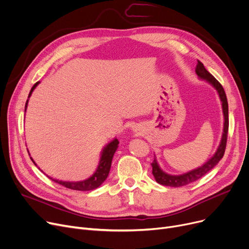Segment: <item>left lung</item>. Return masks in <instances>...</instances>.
<instances>
[{
    "label": "left lung",
    "instance_id": "1",
    "mask_svg": "<svg viewBox=\"0 0 249 249\" xmlns=\"http://www.w3.org/2000/svg\"><path fill=\"white\" fill-rule=\"evenodd\" d=\"M196 73L198 74L200 78L206 80L207 82L210 83L218 91L220 100L222 102V109H223L224 114V129H223V135H222L220 145L215 152L213 158L209 160L204 165L194 169L187 174L180 175V176H172L167 175L164 172H162L160 167L159 166L156 160L154 159L151 166H152V175L155 178V180L159 182V184L166 187H182L191 184V182L201 178L203 176H205L208 172H210L211 169L220 161V160L223 158L225 149H226V143H227V135H228V127H229V118H228V102L226 98L225 90L222 87V85L216 80V78L209 72L204 64L198 60V64L196 67Z\"/></svg>",
    "mask_w": 249,
    "mask_h": 249
}]
</instances>
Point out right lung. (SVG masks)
<instances>
[{
    "label": "right lung",
    "mask_w": 249,
    "mask_h": 249,
    "mask_svg": "<svg viewBox=\"0 0 249 249\" xmlns=\"http://www.w3.org/2000/svg\"><path fill=\"white\" fill-rule=\"evenodd\" d=\"M39 84V82H37L31 89L30 93L28 98L31 96L32 91L34 90V89L37 87V85ZM27 104H28V100L26 102L25 105V110L27 108ZM118 144H119V141L118 139H114L113 141H111L109 144L104 148L103 152H102V156H101V160H100V163L99 166L97 168L96 173L91 176L90 178H89L88 179L82 180V181H62V180H58V179H54L50 177H48L50 179H52L53 181L57 182V184L71 189V190H75V191H91V190H95L98 187H100L103 182L105 181L108 178L109 172H110V168H111V163H112V160H113V156L115 151L117 150ZM31 159V158H30ZM31 160L33 161V163L36 165V163L34 162V160L31 159Z\"/></svg>",
    "instance_id": "add662e5"
}]
</instances>
